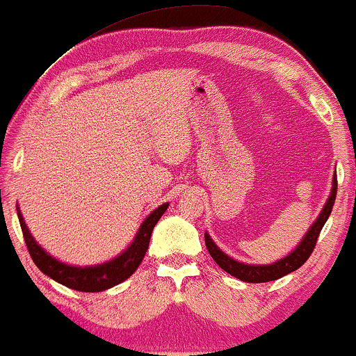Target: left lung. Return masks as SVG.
<instances>
[{"label":"left lung","mask_w":356,"mask_h":356,"mask_svg":"<svg viewBox=\"0 0 356 356\" xmlns=\"http://www.w3.org/2000/svg\"><path fill=\"white\" fill-rule=\"evenodd\" d=\"M335 195H337V176L332 177V190H330V195L327 198L326 204H324L321 213L316 221L313 222V226L309 227L307 235L302 238L295 250L287 257L279 259L276 263L271 264H247L242 261H237V259L230 258L229 254L222 252L221 248L218 247L216 243L213 242V238L204 232V243H207V248L209 254H211L214 261L219 264V268H222L224 271L229 273L230 276L237 277L243 282H269V280H276L282 276H287L289 273L297 271L300 266H303V263L309 258V254L313 253L314 245H316V240L319 237V232L326 224L330 211H332Z\"/></svg>","instance_id":"obj_1"}]
</instances>
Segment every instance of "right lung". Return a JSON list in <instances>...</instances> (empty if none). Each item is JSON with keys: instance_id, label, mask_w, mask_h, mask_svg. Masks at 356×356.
Instances as JSON below:
<instances>
[{"instance_id": "1", "label": "right lung", "mask_w": 356, "mask_h": 356, "mask_svg": "<svg viewBox=\"0 0 356 356\" xmlns=\"http://www.w3.org/2000/svg\"><path fill=\"white\" fill-rule=\"evenodd\" d=\"M168 207L169 203H163L161 207H158L154 211H152V214L140 226L134 242L119 257L111 259V261L95 264V266H72V264H66L56 258H53L51 254L44 252L35 242L32 234L29 232V227L24 222V218L21 211H19V208L17 216L30 257H32L33 263L37 264L40 271L47 274L53 280H56V282L66 285L69 289L79 290V292H102V290H108L114 287V285L124 282V280L129 279L137 271L138 264L142 263L145 253L148 250L153 229L159 221V218L168 209Z\"/></svg>"}]
</instances>
